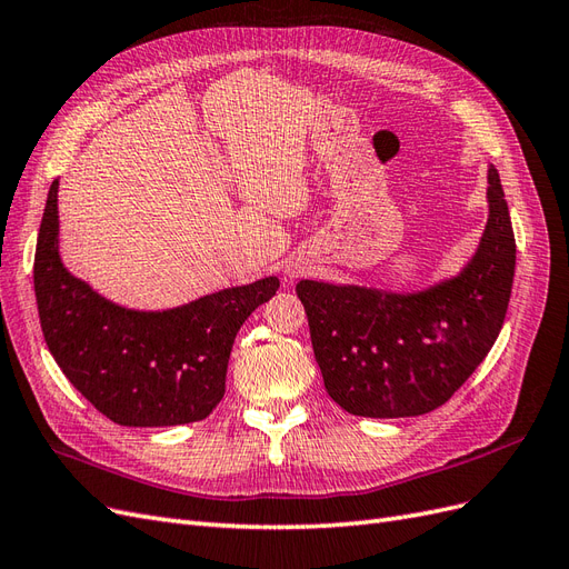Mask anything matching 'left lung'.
Instances as JSON below:
<instances>
[{
    "instance_id": "1",
    "label": "left lung",
    "mask_w": 569,
    "mask_h": 569,
    "mask_svg": "<svg viewBox=\"0 0 569 569\" xmlns=\"http://www.w3.org/2000/svg\"><path fill=\"white\" fill-rule=\"evenodd\" d=\"M487 197V230L458 278L418 295L297 284L325 389L351 416L412 418L435 410L491 351L515 274V234L496 168H489Z\"/></svg>"
}]
</instances>
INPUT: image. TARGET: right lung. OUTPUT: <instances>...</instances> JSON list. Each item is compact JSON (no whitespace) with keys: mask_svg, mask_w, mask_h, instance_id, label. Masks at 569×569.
Instances as JSON below:
<instances>
[{"mask_svg":"<svg viewBox=\"0 0 569 569\" xmlns=\"http://www.w3.org/2000/svg\"><path fill=\"white\" fill-rule=\"evenodd\" d=\"M57 192L59 180L47 194L32 280L44 341L68 382L123 427L209 418L226 393L239 327L274 297L280 280L222 289L173 311H128L63 268Z\"/></svg>","mask_w":569,"mask_h":569,"instance_id":"1","label":"right lung"}]
</instances>
